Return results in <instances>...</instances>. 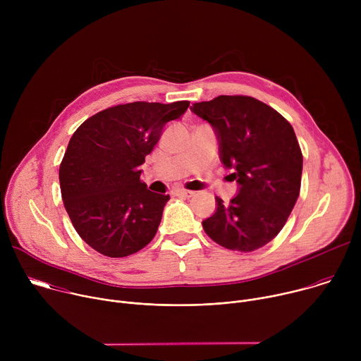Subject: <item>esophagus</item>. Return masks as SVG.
Instances as JSON below:
<instances>
[{
	"label": "esophagus",
	"instance_id": "obj_1",
	"mask_svg": "<svg viewBox=\"0 0 361 361\" xmlns=\"http://www.w3.org/2000/svg\"><path fill=\"white\" fill-rule=\"evenodd\" d=\"M173 194L180 195V197H191L194 194V191H190V190H185V188H176L173 191Z\"/></svg>",
	"mask_w": 361,
	"mask_h": 361
}]
</instances>
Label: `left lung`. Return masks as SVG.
Segmentation results:
<instances>
[{
    "mask_svg": "<svg viewBox=\"0 0 361 361\" xmlns=\"http://www.w3.org/2000/svg\"><path fill=\"white\" fill-rule=\"evenodd\" d=\"M191 111L213 126L221 163L238 183L228 205L216 197L204 231L228 250L262 248L281 231L300 194L302 154L291 124L247 95H219L195 102Z\"/></svg>",
    "mask_w": 361,
    "mask_h": 361,
    "instance_id": "obj_1",
    "label": "left lung"
}]
</instances>
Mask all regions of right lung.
<instances>
[{
  "instance_id": "1",
  "label": "right lung",
  "mask_w": 361,
  "mask_h": 361,
  "mask_svg": "<svg viewBox=\"0 0 361 361\" xmlns=\"http://www.w3.org/2000/svg\"><path fill=\"white\" fill-rule=\"evenodd\" d=\"M190 101H135L102 110L73 134L60 164L64 207L78 235L102 255L127 257L156 235L170 195L152 192L140 166Z\"/></svg>"
}]
</instances>
